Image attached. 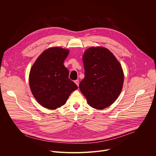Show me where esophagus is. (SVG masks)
<instances>
[{"instance_id": "1", "label": "esophagus", "mask_w": 156, "mask_h": 156, "mask_svg": "<svg viewBox=\"0 0 156 156\" xmlns=\"http://www.w3.org/2000/svg\"><path fill=\"white\" fill-rule=\"evenodd\" d=\"M75 83H76V84L78 86H79V80H75Z\"/></svg>"}]
</instances>
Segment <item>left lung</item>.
Instances as JSON below:
<instances>
[{
	"label": "left lung",
	"instance_id": "obj_1",
	"mask_svg": "<svg viewBox=\"0 0 156 156\" xmlns=\"http://www.w3.org/2000/svg\"><path fill=\"white\" fill-rule=\"evenodd\" d=\"M84 78L80 82V91L88 104L94 108L110 106L119 97L123 84L122 66L108 49L91 47L83 57Z\"/></svg>",
	"mask_w": 156,
	"mask_h": 156
}]
</instances>
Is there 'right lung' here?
<instances>
[{
	"label": "right lung",
	"mask_w": 156,
	"mask_h": 156,
	"mask_svg": "<svg viewBox=\"0 0 156 156\" xmlns=\"http://www.w3.org/2000/svg\"><path fill=\"white\" fill-rule=\"evenodd\" d=\"M69 51L55 47L44 51L33 64L30 73V86L37 101L54 110L64 105L71 93L78 89L69 79L63 65Z\"/></svg>",
	"instance_id": "obj_1"
}]
</instances>
